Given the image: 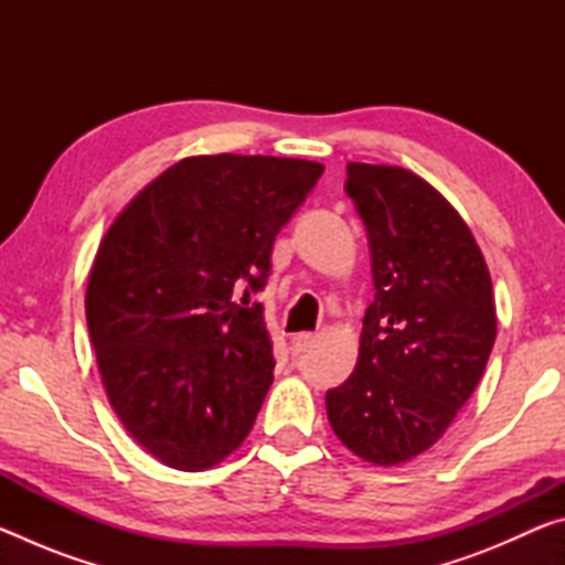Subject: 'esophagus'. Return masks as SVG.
<instances>
[{
	"label": "esophagus",
	"mask_w": 565,
	"mask_h": 565,
	"mask_svg": "<svg viewBox=\"0 0 565 565\" xmlns=\"http://www.w3.org/2000/svg\"><path fill=\"white\" fill-rule=\"evenodd\" d=\"M313 339H317L313 333H294V337H291V353H294V356H299V353L309 349Z\"/></svg>",
	"instance_id": "esophagus-1"
}]
</instances>
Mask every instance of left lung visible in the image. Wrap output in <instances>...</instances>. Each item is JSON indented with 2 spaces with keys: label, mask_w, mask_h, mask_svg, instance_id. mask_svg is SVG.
<instances>
[{
  "label": "left lung",
  "mask_w": 565,
  "mask_h": 565,
  "mask_svg": "<svg viewBox=\"0 0 565 565\" xmlns=\"http://www.w3.org/2000/svg\"><path fill=\"white\" fill-rule=\"evenodd\" d=\"M347 171L376 296L356 369L327 394V414L351 454L398 466L446 434L481 381L495 341L493 284L471 228L426 179L361 161Z\"/></svg>",
  "instance_id": "left-lung-1"
}]
</instances>
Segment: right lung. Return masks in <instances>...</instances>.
<instances>
[{"instance_id":"right-lung-1","label":"right lung","mask_w":565,"mask_h":565,"mask_svg":"<svg viewBox=\"0 0 565 565\" xmlns=\"http://www.w3.org/2000/svg\"><path fill=\"white\" fill-rule=\"evenodd\" d=\"M323 171L286 157H186L139 191L94 256L87 327L121 426L177 471H206L254 428L274 381L271 246ZM244 292L242 302L235 296Z\"/></svg>"}]
</instances>
